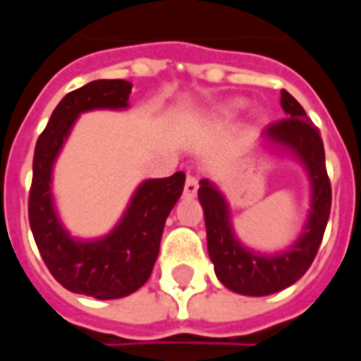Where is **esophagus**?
Segmentation results:
<instances>
[{
    "label": "esophagus",
    "instance_id": "obj_1",
    "mask_svg": "<svg viewBox=\"0 0 361 361\" xmlns=\"http://www.w3.org/2000/svg\"><path fill=\"white\" fill-rule=\"evenodd\" d=\"M196 192H198V180H196V176L188 175L186 176V183H185V196L194 198Z\"/></svg>",
    "mask_w": 361,
    "mask_h": 361
}]
</instances>
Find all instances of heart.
Returning a JSON list of instances; mask_svg holds the SVG:
<instances>
[{
  "label": "heart",
  "instance_id": "b5f03b06",
  "mask_svg": "<svg viewBox=\"0 0 361 361\" xmlns=\"http://www.w3.org/2000/svg\"><path fill=\"white\" fill-rule=\"evenodd\" d=\"M247 106V101L245 99H231V101H227L219 106V114H224V116H233L237 112H241L243 109Z\"/></svg>",
  "mask_w": 361,
  "mask_h": 361
}]
</instances>
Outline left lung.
<instances>
[{"instance_id":"1","label":"left lung","mask_w":361,"mask_h":361,"mask_svg":"<svg viewBox=\"0 0 361 361\" xmlns=\"http://www.w3.org/2000/svg\"><path fill=\"white\" fill-rule=\"evenodd\" d=\"M280 103L288 118L262 132V145L288 152L303 165L309 176L311 208L298 239L290 247L272 255L245 247L233 231L231 209L226 196L208 178H202L198 188L206 219L208 255L214 262L217 280L227 290L252 298L286 290L307 272L331 216V180L326 176L324 147L319 130L288 91H282Z\"/></svg>"}]
</instances>
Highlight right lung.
Listing matches in <instances>:
<instances>
[{"label":"right lung","mask_w":361,"mask_h":361,"mask_svg":"<svg viewBox=\"0 0 361 361\" xmlns=\"http://www.w3.org/2000/svg\"><path fill=\"white\" fill-rule=\"evenodd\" d=\"M132 83L97 79L63 97L40 134L32 159L29 221L40 257L66 290L94 299L126 298L152 276L163 227L185 188V173L147 178L135 188L111 233L79 239L63 227L52 196L54 163L79 114L99 109L124 111Z\"/></svg>","instance_id":"add662e5"}]
</instances>
